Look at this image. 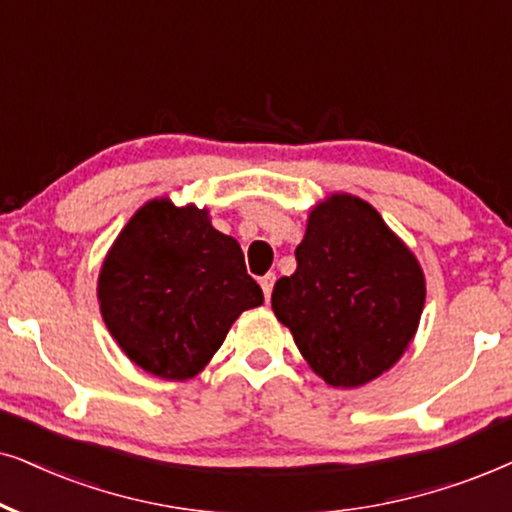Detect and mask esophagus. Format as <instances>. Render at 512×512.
<instances>
[{"instance_id": "34e87169", "label": "esophagus", "mask_w": 512, "mask_h": 512, "mask_svg": "<svg viewBox=\"0 0 512 512\" xmlns=\"http://www.w3.org/2000/svg\"><path fill=\"white\" fill-rule=\"evenodd\" d=\"M274 283H276V274H267V276H262L260 278V285H262V290H264V297H271V290H274Z\"/></svg>"}]
</instances>
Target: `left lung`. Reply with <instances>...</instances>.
Returning <instances> with one entry per match:
<instances>
[{
    "instance_id": "left-lung-1",
    "label": "left lung",
    "mask_w": 512,
    "mask_h": 512,
    "mask_svg": "<svg viewBox=\"0 0 512 512\" xmlns=\"http://www.w3.org/2000/svg\"><path fill=\"white\" fill-rule=\"evenodd\" d=\"M271 309L330 386L356 388L398 363L419 327L426 281L412 250L370 203L332 194L311 210Z\"/></svg>"
}]
</instances>
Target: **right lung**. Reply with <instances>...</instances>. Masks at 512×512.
Returning <instances> with one entry per match:
<instances>
[{
    "label": "right lung",
    "mask_w": 512,
    "mask_h": 512,
    "mask_svg": "<svg viewBox=\"0 0 512 512\" xmlns=\"http://www.w3.org/2000/svg\"><path fill=\"white\" fill-rule=\"evenodd\" d=\"M109 335L142 370L192 379L243 311L264 302L241 245L210 224L208 210L154 199L109 248L98 276Z\"/></svg>",
    "instance_id": "obj_1"
}]
</instances>
